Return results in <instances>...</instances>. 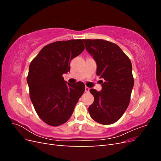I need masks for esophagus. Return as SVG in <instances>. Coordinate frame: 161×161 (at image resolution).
Listing matches in <instances>:
<instances>
[{"label":"esophagus","instance_id":"1","mask_svg":"<svg viewBox=\"0 0 161 161\" xmlns=\"http://www.w3.org/2000/svg\"><path fill=\"white\" fill-rule=\"evenodd\" d=\"M89 90H90V89L89 88V87H87V86L85 87V92H89Z\"/></svg>","mask_w":161,"mask_h":161}]
</instances>
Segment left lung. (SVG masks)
Returning a JSON list of instances; mask_svg holds the SVG:
<instances>
[{"instance_id": "1", "label": "left lung", "mask_w": 161, "mask_h": 161, "mask_svg": "<svg viewBox=\"0 0 161 161\" xmlns=\"http://www.w3.org/2000/svg\"><path fill=\"white\" fill-rule=\"evenodd\" d=\"M86 51L97 64V75L102 90L90 89L94 102L89 107L92 119L103 125L118 121L127 109L134 86L132 66L130 58L115 43L103 40H82Z\"/></svg>"}]
</instances>
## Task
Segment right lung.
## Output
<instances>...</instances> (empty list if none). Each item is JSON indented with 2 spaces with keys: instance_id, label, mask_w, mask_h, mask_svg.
<instances>
[{
  "instance_id": "right-lung-1",
  "label": "right lung",
  "mask_w": 161,
  "mask_h": 161,
  "mask_svg": "<svg viewBox=\"0 0 161 161\" xmlns=\"http://www.w3.org/2000/svg\"><path fill=\"white\" fill-rule=\"evenodd\" d=\"M85 49L81 40L58 41L43 47L31 61L27 82L38 116L58 126L70 119L85 89L82 82L67 83L62 75L70 72V62Z\"/></svg>"
}]
</instances>
